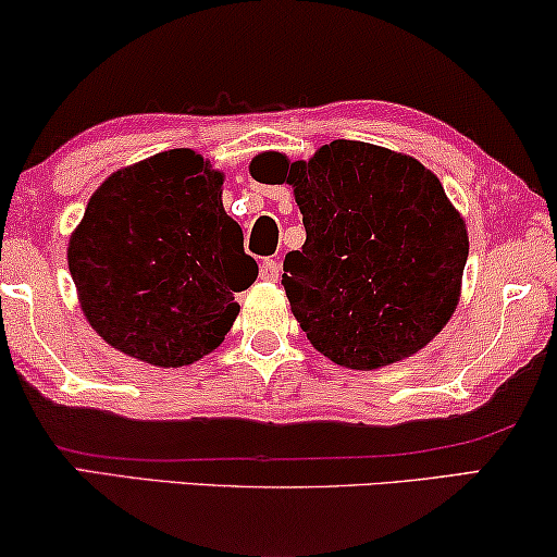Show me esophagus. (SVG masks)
<instances>
[{
    "label": "esophagus",
    "instance_id": "esophagus-1",
    "mask_svg": "<svg viewBox=\"0 0 557 557\" xmlns=\"http://www.w3.org/2000/svg\"><path fill=\"white\" fill-rule=\"evenodd\" d=\"M258 273H261L263 281H278L281 263L273 261V258H265V261L261 263V269H258Z\"/></svg>",
    "mask_w": 557,
    "mask_h": 557
}]
</instances>
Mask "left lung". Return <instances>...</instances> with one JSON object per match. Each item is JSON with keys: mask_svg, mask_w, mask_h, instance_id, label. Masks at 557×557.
Wrapping results in <instances>:
<instances>
[{"mask_svg": "<svg viewBox=\"0 0 557 557\" xmlns=\"http://www.w3.org/2000/svg\"><path fill=\"white\" fill-rule=\"evenodd\" d=\"M263 154L253 159L258 174ZM281 164L307 240L284 261L288 304L311 345L342 368L377 370L423 349L451 319L467 223L436 174L364 141L324 144Z\"/></svg>", "mask_w": 557, "mask_h": 557, "instance_id": "8db88e82", "label": "left lung"}]
</instances>
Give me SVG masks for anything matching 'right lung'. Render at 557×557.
<instances>
[{
    "label": "right lung",
    "mask_w": 557,
    "mask_h": 557,
    "mask_svg": "<svg viewBox=\"0 0 557 557\" xmlns=\"http://www.w3.org/2000/svg\"><path fill=\"white\" fill-rule=\"evenodd\" d=\"M223 172L170 149L113 172L67 243L88 324L136 360L182 368L212 352L258 263L223 210Z\"/></svg>",
    "instance_id": "obj_1"
}]
</instances>
